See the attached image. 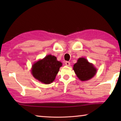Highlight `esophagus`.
I'll return each instance as SVG.
<instances>
[{
    "label": "esophagus",
    "mask_w": 121,
    "mask_h": 121,
    "mask_svg": "<svg viewBox=\"0 0 121 121\" xmlns=\"http://www.w3.org/2000/svg\"><path fill=\"white\" fill-rule=\"evenodd\" d=\"M65 65H67V66H69V65H70V63L69 62V61H66V62H65Z\"/></svg>",
    "instance_id": "34e87169"
}]
</instances>
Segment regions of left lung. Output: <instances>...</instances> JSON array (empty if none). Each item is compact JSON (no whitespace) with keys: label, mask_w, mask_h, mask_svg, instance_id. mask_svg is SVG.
Returning <instances> with one entry per match:
<instances>
[{"label":"left lung","mask_w":121,"mask_h":121,"mask_svg":"<svg viewBox=\"0 0 121 121\" xmlns=\"http://www.w3.org/2000/svg\"><path fill=\"white\" fill-rule=\"evenodd\" d=\"M73 69L78 78L82 81L91 79L97 72L93 65L84 58L78 59L77 62L73 65Z\"/></svg>","instance_id":"8db88e82"}]
</instances>
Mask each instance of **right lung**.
<instances>
[{"instance_id":"1","label":"right lung","mask_w":121,"mask_h":121,"mask_svg":"<svg viewBox=\"0 0 121 121\" xmlns=\"http://www.w3.org/2000/svg\"><path fill=\"white\" fill-rule=\"evenodd\" d=\"M62 63L56 56L48 55L32 65V74L36 79L45 84H50L56 78Z\"/></svg>"}]
</instances>
